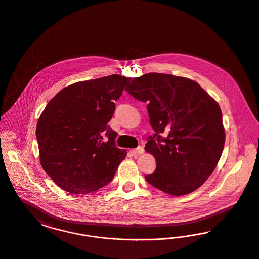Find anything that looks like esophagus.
I'll return each instance as SVG.
<instances>
[{
    "label": "esophagus",
    "instance_id": "obj_1",
    "mask_svg": "<svg viewBox=\"0 0 259 259\" xmlns=\"http://www.w3.org/2000/svg\"><path fill=\"white\" fill-rule=\"evenodd\" d=\"M131 152H132V154L134 156H136V155H141V154L144 153V148H142V147H139V148H135V149H132Z\"/></svg>",
    "mask_w": 259,
    "mask_h": 259
}]
</instances>
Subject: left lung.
<instances>
[{"label": "left lung", "mask_w": 259, "mask_h": 259, "mask_svg": "<svg viewBox=\"0 0 259 259\" xmlns=\"http://www.w3.org/2000/svg\"><path fill=\"white\" fill-rule=\"evenodd\" d=\"M125 91L148 103L155 132L145 150L154 156L156 169L146 181L172 196L196 190L215 169L224 147L218 102L194 80L159 73L134 77Z\"/></svg>", "instance_id": "8db88e82"}]
</instances>
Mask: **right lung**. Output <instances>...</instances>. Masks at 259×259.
Returning <instances> with one entry per match:
<instances>
[{
  "mask_svg": "<svg viewBox=\"0 0 259 259\" xmlns=\"http://www.w3.org/2000/svg\"><path fill=\"white\" fill-rule=\"evenodd\" d=\"M130 78L111 74L78 81L50 100L37 120L39 161L63 190L87 194L110 184L127 154L108 125Z\"/></svg>",
  "mask_w": 259,
  "mask_h": 259,
  "instance_id": "add662e5",
  "label": "right lung"
}]
</instances>
